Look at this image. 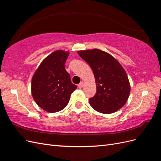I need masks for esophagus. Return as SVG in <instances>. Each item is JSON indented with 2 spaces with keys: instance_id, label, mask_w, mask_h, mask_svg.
<instances>
[{
  "instance_id": "obj_1",
  "label": "esophagus",
  "mask_w": 161,
  "mask_h": 161,
  "mask_svg": "<svg viewBox=\"0 0 161 161\" xmlns=\"http://www.w3.org/2000/svg\"><path fill=\"white\" fill-rule=\"evenodd\" d=\"M83 85H84V82L82 81V82H80V83H79V85H78V86H79V88H81V87L83 86Z\"/></svg>"
}]
</instances>
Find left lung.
Returning <instances> with one entry per match:
<instances>
[{
    "label": "left lung",
    "instance_id": "left-lung-1",
    "mask_svg": "<svg viewBox=\"0 0 161 161\" xmlns=\"http://www.w3.org/2000/svg\"><path fill=\"white\" fill-rule=\"evenodd\" d=\"M93 72L97 85L95 95L89 99L97 111L109 114L125 104L130 92L128 78L119 62L109 53L98 49L78 52Z\"/></svg>",
    "mask_w": 161,
    "mask_h": 161
}]
</instances>
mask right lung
<instances>
[{
  "mask_svg": "<svg viewBox=\"0 0 161 161\" xmlns=\"http://www.w3.org/2000/svg\"><path fill=\"white\" fill-rule=\"evenodd\" d=\"M69 52L56 50L47 56L34 73L31 80L33 99L50 113L64 109L77 88L72 84L64 64Z\"/></svg>",
  "mask_w": 161,
  "mask_h": 161,
  "instance_id": "1",
  "label": "right lung"
}]
</instances>
